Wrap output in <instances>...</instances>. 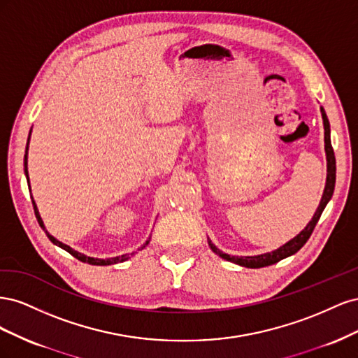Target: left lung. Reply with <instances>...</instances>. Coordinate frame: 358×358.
Masks as SVG:
<instances>
[{"instance_id":"8db88e82","label":"left lung","mask_w":358,"mask_h":358,"mask_svg":"<svg viewBox=\"0 0 358 358\" xmlns=\"http://www.w3.org/2000/svg\"><path fill=\"white\" fill-rule=\"evenodd\" d=\"M320 109H321L322 125H324V149H326V159H327V178H326V188H324L320 206L317 208V212L313 213L309 224L296 237H292L291 241H288L285 245L279 246L278 249H275V251H272V252H266V254H259V255H243V257L229 255V254L222 252L221 249L216 248L212 243L210 239H208V243H209L210 249L216 255H220L221 258L227 259V262H231V263L239 264L242 267L259 268V267L272 266V264L280 262V259H284V258H287L292 254H296L299 249L308 242L313 229H315V225L320 220L322 210L326 209L327 203L330 201V199L333 196L334 183H336V158H334V152H333V148H331V140H330V122H329L327 115H326V112H324L322 107H320Z\"/></svg>"}]
</instances>
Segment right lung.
<instances>
[{
    "label": "right lung",
    "mask_w": 358,
    "mask_h": 358,
    "mask_svg": "<svg viewBox=\"0 0 358 358\" xmlns=\"http://www.w3.org/2000/svg\"><path fill=\"white\" fill-rule=\"evenodd\" d=\"M29 138H31V131H29V136H28V142H27V149H25V157H24V171H25V176H27V182L29 183V178H28V148H29ZM29 191H31V187H29ZM31 200H32V206H34V212H36V218H37V221H38V224H40V227L43 230H45V233L48 234V237L50 239V242L53 243V245H57V246H59V248H62L64 251H67L69 254H71L74 258H78V259H80L82 263H88V264H92V266H110V264H117V263H122V262H127V259L131 257V255H134V252H131V254H124V255H119V257H112V258H95V257H88V255H85V254H82V252H79V251H76V249H73L71 246H69V245H66V243H62V242H59L58 239H55V237H53L48 230H46V227H45V222H43V220H41V216H40V213H38V209H37V204H36V201H34V199L31 197ZM149 241H150V237L149 239L146 241V243H143V246H142V249L149 243Z\"/></svg>",
    "instance_id": "obj_1"
}]
</instances>
